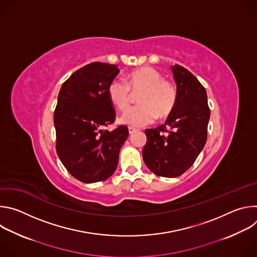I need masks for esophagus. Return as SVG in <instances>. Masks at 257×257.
I'll list each match as a JSON object with an SVG mask.
<instances>
[{"label": "esophagus", "mask_w": 257, "mask_h": 257, "mask_svg": "<svg viewBox=\"0 0 257 257\" xmlns=\"http://www.w3.org/2000/svg\"><path fill=\"white\" fill-rule=\"evenodd\" d=\"M128 131H129V134H133V133L136 131V129L133 128V127H129V128H128Z\"/></svg>", "instance_id": "esophagus-1"}]
</instances>
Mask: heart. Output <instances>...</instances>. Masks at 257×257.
<instances>
[{"instance_id": "obj_1", "label": "heart", "mask_w": 257, "mask_h": 257, "mask_svg": "<svg viewBox=\"0 0 257 257\" xmlns=\"http://www.w3.org/2000/svg\"><path fill=\"white\" fill-rule=\"evenodd\" d=\"M131 90L140 91L137 101L140 103L125 112L120 121L132 127L150 125L158 118H166L173 111L176 102V90L161 73L152 67L138 68L127 75V82L115 78L108 84L109 100L120 111L130 104Z\"/></svg>"}]
</instances>
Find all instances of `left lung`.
<instances>
[{"label":"left lung","instance_id":"8db88e82","mask_svg":"<svg viewBox=\"0 0 257 257\" xmlns=\"http://www.w3.org/2000/svg\"><path fill=\"white\" fill-rule=\"evenodd\" d=\"M171 69L177 84L174 108L164 125L145 130L142 151L148 168L166 178L181 176L193 165L205 145L210 117L206 91L198 79L180 65Z\"/></svg>","mask_w":257,"mask_h":257}]
</instances>
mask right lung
Wrapping results in <instances>:
<instances>
[{"instance_id":"add662e5","label":"right lung","mask_w":257,"mask_h":257,"mask_svg":"<svg viewBox=\"0 0 257 257\" xmlns=\"http://www.w3.org/2000/svg\"><path fill=\"white\" fill-rule=\"evenodd\" d=\"M117 65L91 63L63 83L54 114L57 154L68 172L83 183L111 177L117 169L120 149L128 128L103 127L115 121L107 87L119 74Z\"/></svg>"}]
</instances>
